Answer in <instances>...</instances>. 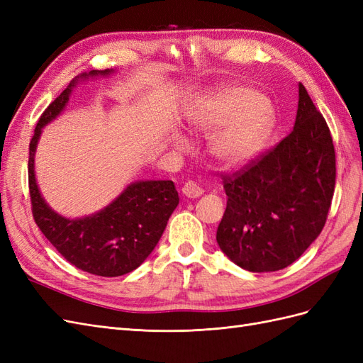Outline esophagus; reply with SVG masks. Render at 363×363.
I'll list each match as a JSON object with an SVG mask.
<instances>
[{"mask_svg": "<svg viewBox=\"0 0 363 363\" xmlns=\"http://www.w3.org/2000/svg\"><path fill=\"white\" fill-rule=\"evenodd\" d=\"M182 192H183V195H184V196H188V199H199V196H201V195H203V192H204V191H203V189L200 188V186L196 184L195 182L188 180V182L184 183Z\"/></svg>", "mask_w": 363, "mask_h": 363, "instance_id": "obj_1", "label": "esophagus"}]
</instances>
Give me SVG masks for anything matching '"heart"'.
I'll use <instances>...</instances> for the list:
<instances>
[{"label":"heart","instance_id":"obj_1","mask_svg":"<svg viewBox=\"0 0 363 363\" xmlns=\"http://www.w3.org/2000/svg\"><path fill=\"white\" fill-rule=\"evenodd\" d=\"M201 131H216L212 156L224 167H240L255 159L274 127V112L263 96L248 87H232L203 103L192 116Z\"/></svg>","mask_w":363,"mask_h":363}]
</instances>
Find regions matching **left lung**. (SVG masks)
<instances>
[{
    "label": "left lung",
    "instance_id": "obj_1",
    "mask_svg": "<svg viewBox=\"0 0 363 363\" xmlns=\"http://www.w3.org/2000/svg\"><path fill=\"white\" fill-rule=\"evenodd\" d=\"M221 179L228 200L216 240L230 260L271 272L309 248L332 204L336 156L325 119L301 83L291 133Z\"/></svg>",
    "mask_w": 363,
    "mask_h": 363
}]
</instances>
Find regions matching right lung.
Segmentation results:
<instances>
[{"label":"right lung","instance_id":"right-lung-1","mask_svg":"<svg viewBox=\"0 0 363 363\" xmlns=\"http://www.w3.org/2000/svg\"><path fill=\"white\" fill-rule=\"evenodd\" d=\"M112 69L91 71L82 77L107 75ZM77 77L40 115L30 142L28 189L33 218L50 242L71 265L101 277H118L136 269L155 250L174 208L179 192L171 180L136 182L118 199L92 216L68 219L43 201L35 179V151L42 127L56 118L69 100Z\"/></svg>","mask_w":363,"mask_h":363}]
</instances>
